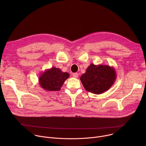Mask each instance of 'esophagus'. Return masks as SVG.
I'll return each mask as SVG.
<instances>
[{"label":"esophagus","mask_w":146,"mask_h":146,"mask_svg":"<svg viewBox=\"0 0 146 146\" xmlns=\"http://www.w3.org/2000/svg\"><path fill=\"white\" fill-rule=\"evenodd\" d=\"M78 76V74L77 73H74L73 74V77H75V78H77Z\"/></svg>","instance_id":"esophagus-1"}]
</instances>
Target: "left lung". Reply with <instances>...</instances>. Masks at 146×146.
<instances>
[{
  "mask_svg": "<svg viewBox=\"0 0 146 146\" xmlns=\"http://www.w3.org/2000/svg\"><path fill=\"white\" fill-rule=\"evenodd\" d=\"M116 78V72L114 67L91 64L86 73L80 77V80L87 91L101 94L110 88Z\"/></svg>",
  "mask_w": 146,
  "mask_h": 146,
  "instance_id": "left-lung-1",
  "label": "left lung"
}]
</instances>
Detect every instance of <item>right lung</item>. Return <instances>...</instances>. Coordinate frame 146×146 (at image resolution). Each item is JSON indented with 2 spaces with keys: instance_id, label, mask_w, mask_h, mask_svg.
Listing matches in <instances>:
<instances>
[{
  "instance_id": "add662e5",
  "label": "right lung",
  "mask_w": 146,
  "mask_h": 146,
  "mask_svg": "<svg viewBox=\"0 0 146 146\" xmlns=\"http://www.w3.org/2000/svg\"><path fill=\"white\" fill-rule=\"evenodd\" d=\"M69 76L68 73L63 72L59 68L52 67L41 74L38 78L39 84L46 91H58Z\"/></svg>"
}]
</instances>
